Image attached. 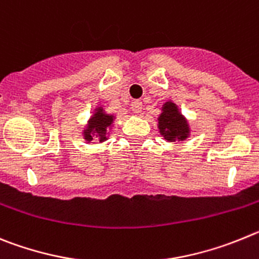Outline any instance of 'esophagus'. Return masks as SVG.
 I'll return each mask as SVG.
<instances>
[{
    "label": "esophagus",
    "mask_w": 259,
    "mask_h": 259,
    "mask_svg": "<svg viewBox=\"0 0 259 259\" xmlns=\"http://www.w3.org/2000/svg\"><path fill=\"white\" fill-rule=\"evenodd\" d=\"M132 111L134 113H141L142 112V102L141 101H134L132 103Z\"/></svg>",
    "instance_id": "34e87169"
}]
</instances>
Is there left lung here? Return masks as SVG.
<instances>
[{
    "instance_id": "obj_1",
    "label": "left lung",
    "mask_w": 259,
    "mask_h": 259,
    "mask_svg": "<svg viewBox=\"0 0 259 259\" xmlns=\"http://www.w3.org/2000/svg\"><path fill=\"white\" fill-rule=\"evenodd\" d=\"M157 117L158 133L167 142H183L191 135L188 120L182 115L179 107L173 101H166L161 106Z\"/></svg>"
}]
</instances>
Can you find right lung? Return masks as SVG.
<instances>
[{"instance_id": "1", "label": "right lung", "mask_w": 259, "mask_h": 259, "mask_svg": "<svg viewBox=\"0 0 259 259\" xmlns=\"http://www.w3.org/2000/svg\"><path fill=\"white\" fill-rule=\"evenodd\" d=\"M116 116L106 112L103 106H98L93 109V115L90 116L86 125L82 129V138L86 143H90L94 139H98L99 143H103L109 138L112 133Z\"/></svg>"}]
</instances>
